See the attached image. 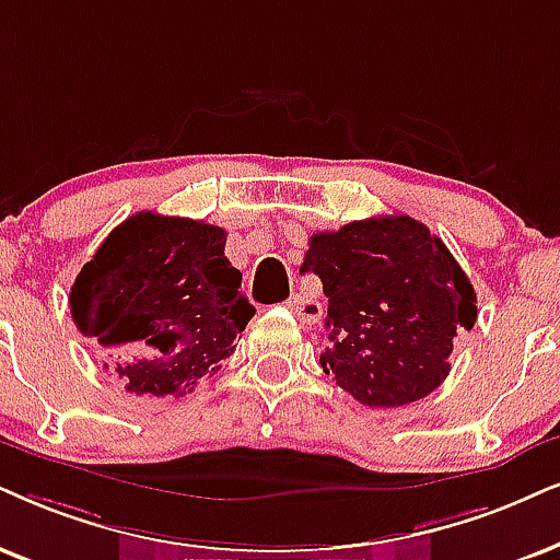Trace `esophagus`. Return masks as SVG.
<instances>
[{"mask_svg": "<svg viewBox=\"0 0 560 560\" xmlns=\"http://www.w3.org/2000/svg\"><path fill=\"white\" fill-rule=\"evenodd\" d=\"M287 307L292 310V313L300 317V323H304V325L317 323V320H320V315H323V304L313 300L310 294H304V292H296V294L289 296Z\"/></svg>", "mask_w": 560, "mask_h": 560, "instance_id": "esophagus-1", "label": "esophagus"}]
</instances>
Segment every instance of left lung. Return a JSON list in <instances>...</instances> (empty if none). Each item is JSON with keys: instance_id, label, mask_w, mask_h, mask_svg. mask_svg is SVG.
<instances>
[{"instance_id": "obj_1", "label": "left lung", "mask_w": 560, "mask_h": 560, "mask_svg": "<svg viewBox=\"0 0 560 560\" xmlns=\"http://www.w3.org/2000/svg\"><path fill=\"white\" fill-rule=\"evenodd\" d=\"M328 296L325 374L370 408L427 398L450 374L452 341L476 325V289L447 245L413 217L315 232L302 273Z\"/></svg>"}]
</instances>
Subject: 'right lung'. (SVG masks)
<instances>
[{"instance_id":"obj_1","label":"right lung","mask_w":560,"mask_h":560,"mask_svg":"<svg viewBox=\"0 0 560 560\" xmlns=\"http://www.w3.org/2000/svg\"><path fill=\"white\" fill-rule=\"evenodd\" d=\"M228 232L139 211L118 224L69 294L72 317L137 395H186L235 351L256 307L224 256Z\"/></svg>"}]
</instances>
